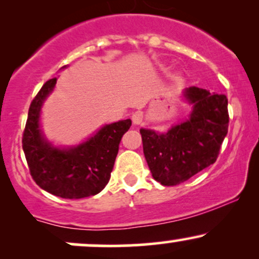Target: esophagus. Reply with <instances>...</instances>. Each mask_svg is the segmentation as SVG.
<instances>
[{"instance_id": "esophagus-1", "label": "esophagus", "mask_w": 259, "mask_h": 259, "mask_svg": "<svg viewBox=\"0 0 259 259\" xmlns=\"http://www.w3.org/2000/svg\"><path fill=\"white\" fill-rule=\"evenodd\" d=\"M142 121H144V113L142 112H135L133 114V123L135 124V125H139V124H141Z\"/></svg>"}]
</instances>
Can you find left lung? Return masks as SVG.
<instances>
[{"instance_id": "8db88e82", "label": "left lung", "mask_w": 259, "mask_h": 259, "mask_svg": "<svg viewBox=\"0 0 259 259\" xmlns=\"http://www.w3.org/2000/svg\"><path fill=\"white\" fill-rule=\"evenodd\" d=\"M184 97L192 105L189 119L162 134L140 129L148 168L153 179L164 186L184 183L213 164L228 134L225 95L191 86Z\"/></svg>"}]
</instances>
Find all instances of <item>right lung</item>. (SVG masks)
<instances>
[{"mask_svg": "<svg viewBox=\"0 0 259 259\" xmlns=\"http://www.w3.org/2000/svg\"><path fill=\"white\" fill-rule=\"evenodd\" d=\"M56 82L57 78L45 82L29 108L22 140L29 170L41 189L58 197L94 196L108 184L120 140L132 126V120L105 125L78 146L55 147L41 133L40 112Z\"/></svg>", "mask_w": 259, "mask_h": 259, "instance_id": "obj_1", "label": "right lung"}]
</instances>
